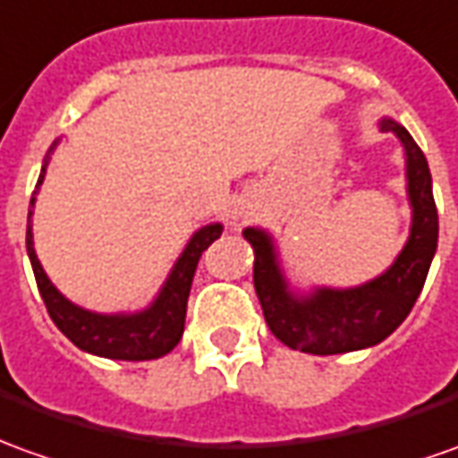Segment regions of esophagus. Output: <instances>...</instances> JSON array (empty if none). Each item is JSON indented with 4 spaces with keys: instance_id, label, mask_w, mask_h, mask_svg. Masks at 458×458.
Instances as JSON below:
<instances>
[{
    "instance_id": "obj_1",
    "label": "esophagus",
    "mask_w": 458,
    "mask_h": 458,
    "mask_svg": "<svg viewBox=\"0 0 458 458\" xmlns=\"http://www.w3.org/2000/svg\"><path fill=\"white\" fill-rule=\"evenodd\" d=\"M249 214H251V211H247V209H239V211H236V216H234V219H247Z\"/></svg>"
}]
</instances>
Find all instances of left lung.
<instances>
[{"instance_id": "1", "label": "left lung", "mask_w": 458, "mask_h": 458, "mask_svg": "<svg viewBox=\"0 0 458 458\" xmlns=\"http://www.w3.org/2000/svg\"><path fill=\"white\" fill-rule=\"evenodd\" d=\"M381 131L399 137L406 154V194L411 204L409 239L381 276L352 289L321 286L307 296L294 294L284 279L269 232L244 229L254 249V289L271 334L307 354H346L384 342L402 324L424 289L437 254L439 214L431 191L427 157L411 134L394 119H381Z\"/></svg>"}]
</instances>
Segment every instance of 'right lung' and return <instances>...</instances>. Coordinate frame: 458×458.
<instances>
[{
    "instance_id": "add662e5",
    "label": "right lung",
    "mask_w": 458,
    "mask_h": 458,
    "mask_svg": "<svg viewBox=\"0 0 458 458\" xmlns=\"http://www.w3.org/2000/svg\"><path fill=\"white\" fill-rule=\"evenodd\" d=\"M55 149V147H52ZM49 149V151H52ZM47 162L37 187L44 182ZM37 201V191L31 194V207ZM222 224H207L197 234L189 239L187 249L176 259L174 269L166 276L162 292L151 301L149 307L137 314H97L89 309L72 304L49 276L44 274L42 264L34 251V236H31V209L27 219V254H30L34 279L39 286L44 304L56 329L64 334L69 342L79 346L81 352L104 356V359H122V361H147L159 359L174 349L187 319V299L191 292V279L197 271L201 251L222 236Z\"/></svg>"
}]
</instances>
